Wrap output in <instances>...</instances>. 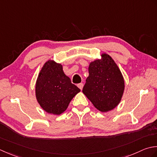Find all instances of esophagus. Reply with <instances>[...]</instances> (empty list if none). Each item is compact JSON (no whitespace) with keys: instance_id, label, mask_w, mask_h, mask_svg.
<instances>
[{"instance_id":"esophagus-1","label":"esophagus","mask_w":157,"mask_h":157,"mask_svg":"<svg viewBox=\"0 0 157 157\" xmlns=\"http://www.w3.org/2000/svg\"><path fill=\"white\" fill-rule=\"evenodd\" d=\"M83 83H79V84H78L77 85V86H78V87L81 89V90H82V87H83Z\"/></svg>"}]
</instances>
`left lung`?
<instances>
[{
	"instance_id": "obj_1",
	"label": "left lung",
	"mask_w": 157,
	"mask_h": 157,
	"mask_svg": "<svg viewBox=\"0 0 157 157\" xmlns=\"http://www.w3.org/2000/svg\"><path fill=\"white\" fill-rule=\"evenodd\" d=\"M89 76L82 89L94 106L108 112L117 106L123 96L124 82L123 75L113 58L106 53L89 66Z\"/></svg>"
}]
</instances>
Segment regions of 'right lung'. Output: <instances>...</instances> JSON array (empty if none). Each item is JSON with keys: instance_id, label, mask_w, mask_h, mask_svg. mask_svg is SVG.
Returning a JSON list of instances; mask_svg holds the SVG:
<instances>
[{"instance_id": "1", "label": "right lung", "mask_w": 157, "mask_h": 157, "mask_svg": "<svg viewBox=\"0 0 157 157\" xmlns=\"http://www.w3.org/2000/svg\"><path fill=\"white\" fill-rule=\"evenodd\" d=\"M80 91L64 74L60 63L52 60L44 63L36 83V100L44 111L53 114H62Z\"/></svg>"}]
</instances>
